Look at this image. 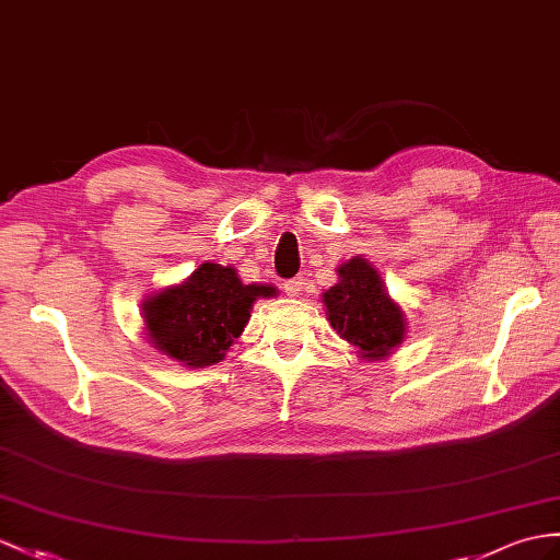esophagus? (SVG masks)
Listing matches in <instances>:
<instances>
[{"label":"esophagus","mask_w":560,"mask_h":560,"mask_svg":"<svg viewBox=\"0 0 560 560\" xmlns=\"http://www.w3.org/2000/svg\"><path fill=\"white\" fill-rule=\"evenodd\" d=\"M302 292H304V280L302 278H294V280L284 282V294H288V296H299Z\"/></svg>","instance_id":"1"}]
</instances>
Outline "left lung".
Instances as JSON below:
<instances>
[{
  "label": "left lung",
  "mask_w": 560,
  "mask_h": 560,
  "mask_svg": "<svg viewBox=\"0 0 560 560\" xmlns=\"http://www.w3.org/2000/svg\"><path fill=\"white\" fill-rule=\"evenodd\" d=\"M332 330L361 361H383L406 339V313L389 296L380 270L353 256L337 266V282L320 294Z\"/></svg>",
  "instance_id": "obj_1"
}]
</instances>
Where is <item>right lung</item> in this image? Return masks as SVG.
<instances>
[{
    "label": "right lung",
    "instance_id": "1",
    "mask_svg": "<svg viewBox=\"0 0 560 560\" xmlns=\"http://www.w3.org/2000/svg\"><path fill=\"white\" fill-rule=\"evenodd\" d=\"M272 294V284H244L233 266L207 261L183 282L144 299V332L163 357L187 368H207L221 363L237 342L256 299Z\"/></svg>",
    "mask_w": 560,
    "mask_h": 560
}]
</instances>
